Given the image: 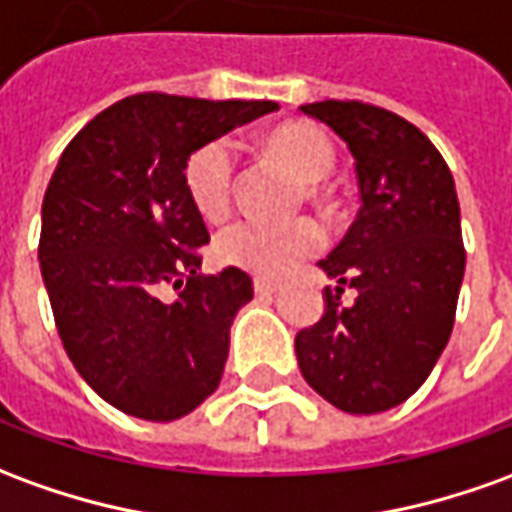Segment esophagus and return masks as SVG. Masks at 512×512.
<instances>
[{"mask_svg": "<svg viewBox=\"0 0 512 512\" xmlns=\"http://www.w3.org/2000/svg\"><path fill=\"white\" fill-rule=\"evenodd\" d=\"M280 291V282H271V280H255V293L260 296H271V293Z\"/></svg>", "mask_w": 512, "mask_h": 512, "instance_id": "obj_1", "label": "esophagus"}]
</instances>
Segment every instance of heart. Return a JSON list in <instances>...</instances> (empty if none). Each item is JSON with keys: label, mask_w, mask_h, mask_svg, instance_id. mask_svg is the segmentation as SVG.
Listing matches in <instances>:
<instances>
[{"label": "heart", "mask_w": 512, "mask_h": 512, "mask_svg": "<svg viewBox=\"0 0 512 512\" xmlns=\"http://www.w3.org/2000/svg\"><path fill=\"white\" fill-rule=\"evenodd\" d=\"M263 149L302 182L327 177L335 163L330 138L307 121H288L266 132ZM185 188L202 219L221 221L230 213L235 191V149L230 141H207L188 157ZM321 244L324 232L310 219H244L230 224L216 238V257L224 266L257 277H282L305 257L316 255Z\"/></svg>", "instance_id": "b5f03b06"}]
</instances>
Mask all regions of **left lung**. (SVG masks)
<instances>
[{
    "label": "left lung",
    "instance_id": "left-lung-1",
    "mask_svg": "<svg viewBox=\"0 0 512 512\" xmlns=\"http://www.w3.org/2000/svg\"><path fill=\"white\" fill-rule=\"evenodd\" d=\"M355 157L360 213L318 266L338 282L324 316L296 332L307 385L330 405L368 416L421 388L452 335L466 271L460 205L441 152L410 121L363 102H313ZM358 291L340 305L342 285Z\"/></svg>",
    "mask_w": 512,
    "mask_h": 512
}]
</instances>
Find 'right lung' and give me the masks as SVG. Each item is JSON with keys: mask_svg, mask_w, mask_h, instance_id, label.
Segmentation results:
<instances>
[{"mask_svg": "<svg viewBox=\"0 0 512 512\" xmlns=\"http://www.w3.org/2000/svg\"><path fill=\"white\" fill-rule=\"evenodd\" d=\"M274 110L135 94L88 121L60 155L41 207V274L66 355L127 416L174 421L219 388L232 318L255 291L241 268L199 274L210 235L185 163ZM166 287L181 296L163 300Z\"/></svg>", "mask_w": 512, "mask_h": 512, "instance_id": "obj_1", "label": "right lung"}]
</instances>
